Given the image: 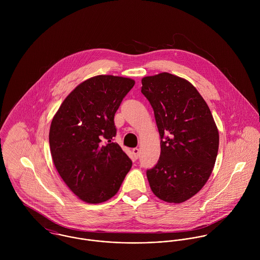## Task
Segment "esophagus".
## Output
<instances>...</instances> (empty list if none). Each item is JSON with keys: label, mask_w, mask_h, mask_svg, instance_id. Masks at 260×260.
Masks as SVG:
<instances>
[{"label": "esophagus", "mask_w": 260, "mask_h": 260, "mask_svg": "<svg viewBox=\"0 0 260 260\" xmlns=\"http://www.w3.org/2000/svg\"><path fill=\"white\" fill-rule=\"evenodd\" d=\"M132 153H133V156H134V158H135V159H137V158H138V156H139V149H132Z\"/></svg>", "instance_id": "obj_1"}]
</instances>
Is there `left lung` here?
I'll use <instances>...</instances> for the list:
<instances>
[{
  "mask_svg": "<svg viewBox=\"0 0 260 260\" xmlns=\"http://www.w3.org/2000/svg\"><path fill=\"white\" fill-rule=\"evenodd\" d=\"M161 138L157 164L146 175L163 201L181 203L208 180L217 157L219 134L210 109L185 79L160 73L142 79Z\"/></svg>",
  "mask_w": 260,
  "mask_h": 260,
  "instance_id": "1",
  "label": "left lung"
}]
</instances>
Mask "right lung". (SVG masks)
I'll list each match as a JSON object with an SVG mask.
<instances>
[{"mask_svg":"<svg viewBox=\"0 0 260 260\" xmlns=\"http://www.w3.org/2000/svg\"><path fill=\"white\" fill-rule=\"evenodd\" d=\"M134 84L111 75L90 78L67 96L52 120L49 143L55 167L87 203L110 199L131 169V159L114 142V116Z\"/></svg>","mask_w":260,"mask_h":260,"instance_id":"right-lung-1","label":"right lung"}]
</instances>
